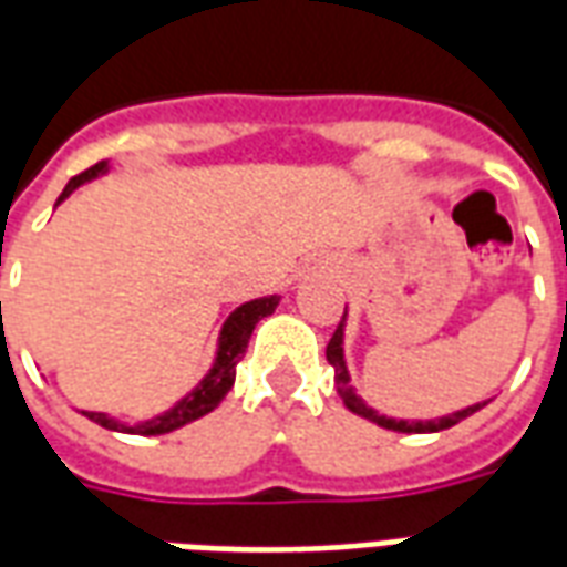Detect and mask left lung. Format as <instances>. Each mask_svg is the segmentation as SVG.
<instances>
[{
  "label": "left lung",
  "instance_id": "1",
  "mask_svg": "<svg viewBox=\"0 0 567 567\" xmlns=\"http://www.w3.org/2000/svg\"><path fill=\"white\" fill-rule=\"evenodd\" d=\"M344 323H347V308H344V317H341V323H338V329H334L332 341L326 344V359H329V365L334 369V386H338V395H341V402H344L347 411H353L357 416H365V420L378 423L380 429H390V432L425 435V432H444V429H450V425H456L458 420L477 414L481 408L489 404V402H477V404H471V408H462V411H456V414L437 416V420H395V416L378 414V411L362 402V399L357 395V390L350 386V371H347V362H344Z\"/></svg>",
  "mask_w": 567,
  "mask_h": 567
}]
</instances>
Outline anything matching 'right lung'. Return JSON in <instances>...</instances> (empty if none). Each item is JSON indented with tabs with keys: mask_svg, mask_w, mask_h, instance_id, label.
<instances>
[{
	"mask_svg": "<svg viewBox=\"0 0 567 567\" xmlns=\"http://www.w3.org/2000/svg\"><path fill=\"white\" fill-rule=\"evenodd\" d=\"M109 168V159H102V163H96L93 168L74 175L72 181L65 184L63 196L56 198V205L72 196L81 184H86V181H93V177L99 175H105ZM278 305L280 296H262V299L244 301L241 308H235V311L226 317V323H223L220 329V338H217V357H214V365H210V371L205 378L198 380L196 390H189L175 408H168V411H163L159 416H153V420H144V423L135 425L123 423V420H114V416L109 414H96V411H84V416H90V420L96 425H102V429H111V432H126V435H168V432H175L181 425H187L193 423V420H198V416L210 414V411L226 399V392L233 390L235 365L241 362L256 323H259L262 317H268V313H275Z\"/></svg>",
	"mask_w": 567,
	"mask_h": 567,
	"instance_id": "add662e5",
	"label": "right lung"
}]
</instances>
